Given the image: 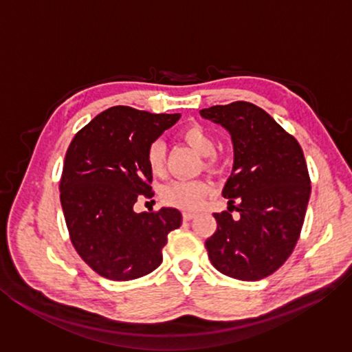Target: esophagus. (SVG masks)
I'll return each instance as SVG.
<instances>
[{"mask_svg": "<svg viewBox=\"0 0 352 352\" xmlns=\"http://www.w3.org/2000/svg\"><path fill=\"white\" fill-rule=\"evenodd\" d=\"M194 216H195V214H194V212L184 211V212H183V220H190V219H192Z\"/></svg>", "mask_w": 352, "mask_h": 352, "instance_id": "esophagus-1", "label": "esophagus"}]
</instances>
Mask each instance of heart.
<instances>
[{"mask_svg": "<svg viewBox=\"0 0 352 352\" xmlns=\"http://www.w3.org/2000/svg\"><path fill=\"white\" fill-rule=\"evenodd\" d=\"M180 138L205 157V166L216 169L220 157L216 153V140L210 130L200 124H189L180 130ZM146 162L153 175H162L166 168V146L162 140H155L147 147ZM211 184L206 180H174L162 189V200L168 206L184 211H195L204 205L211 192Z\"/></svg>", "mask_w": 352, "mask_h": 352, "instance_id": "heart-1", "label": "heart"}]
</instances>
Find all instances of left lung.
<instances>
[{
  "label": "left lung",
  "mask_w": 352,
  "mask_h": 352,
  "mask_svg": "<svg viewBox=\"0 0 352 352\" xmlns=\"http://www.w3.org/2000/svg\"><path fill=\"white\" fill-rule=\"evenodd\" d=\"M200 115L228 130L234 146L233 172L222 190L230 206L214 214L217 230L205 242L208 256L226 276L259 281L287 261L300 237L311 195L305 153L252 102L214 105ZM233 209L239 219L230 216Z\"/></svg>",
  "instance_id": "1"
}]
</instances>
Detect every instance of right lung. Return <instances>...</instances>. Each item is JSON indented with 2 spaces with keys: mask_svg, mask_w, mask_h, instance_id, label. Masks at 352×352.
Wrapping results in <instances>:
<instances>
[{
  "mask_svg": "<svg viewBox=\"0 0 352 352\" xmlns=\"http://www.w3.org/2000/svg\"><path fill=\"white\" fill-rule=\"evenodd\" d=\"M180 115H153L116 105L71 141L60 178V204L76 252L98 275L130 281L163 261L168 234L182 225L175 208L136 214L140 197H153L147 147Z\"/></svg>",
  "mask_w": 352,
  "mask_h": 352,
  "instance_id": "right-lung-1",
  "label": "right lung"
}]
</instances>
